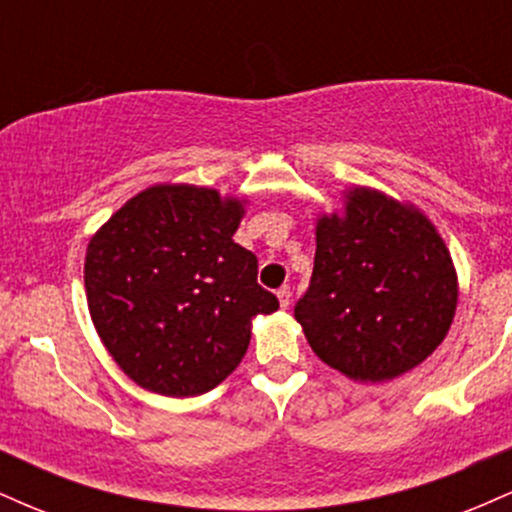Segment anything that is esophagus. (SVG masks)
Returning <instances> with one entry per match:
<instances>
[{"mask_svg":"<svg viewBox=\"0 0 512 512\" xmlns=\"http://www.w3.org/2000/svg\"><path fill=\"white\" fill-rule=\"evenodd\" d=\"M276 298H279L281 308H289V303H291V289H289V286H281V289L276 291Z\"/></svg>","mask_w":512,"mask_h":512,"instance_id":"1","label":"esophagus"}]
</instances>
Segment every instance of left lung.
<instances>
[{
  "mask_svg": "<svg viewBox=\"0 0 512 512\" xmlns=\"http://www.w3.org/2000/svg\"><path fill=\"white\" fill-rule=\"evenodd\" d=\"M315 267L296 303L310 349L358 383H385L424 363L448 334L457 272L414 204L351 187L315 226Z\"/></svg>",
  "mask_w": 512,
  "mask_h": 512,
  "instance_id": "obj_1",
  "label": "left lung"
}]
</instances>
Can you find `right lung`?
Returning <instances> with one entry per match:
<instances>
[{
	"mask_svg": "<svg viewBox=\"0 0 512 512\" xmlns=\"http://www.w3.org/2000/svg\"><path fill=\"white\" fill-rule=\"evenodd\" d=\"M245 199L197 185L134 195L86 248L93 327L129 380L195 397L243 361L252 320L279 308L257 284V257L233 240Z\"/></svg>",
	"mask_w": 512,
	"mask_h": 512,
	"instance_id": "add662e5",
	"label": "right lung"
}]
</instances>
